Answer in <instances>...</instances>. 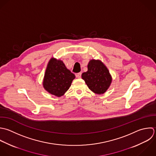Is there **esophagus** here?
<instances>
[{
    "label": "esophagus",
    "instance_id": "obj_1",
    "mask_svg": "<svg viewBox=\"0 0 156 156\" xmlns=\"http://www.w3.org/2000/svg\"><path fill=\"white\" fill-rule=\"evenodd\" d=\"M76 78H80L81 77V73H76Z\"/></svg>",
    "mask_w": 156,
    "mask_h": 156
}]
</instances>
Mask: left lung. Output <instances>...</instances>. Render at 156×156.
I'll return each mask as SVG.
<instances>
[{"label":"left lung","instance_id":"left-lung-1","mask_svg":"<svg viewBox=\"0 0 156 156\" xmlns=\"http://www.w3.org/2000/svg\"><path fill=\"white\" fill-rule=\"evenodd\" d=\"M81 77L89 89L98 95L106 92L112 80L108 69L99 59L90 60L87 65V71L83 73Z\"/></svg>","mask_w":156,"mask_h":156}]
</instances>
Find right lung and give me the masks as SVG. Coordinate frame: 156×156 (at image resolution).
Here are the masks:
<instances>
[{"mask_svg":"<svg viewBox=\"0 0 156 156\" xmlns=\"http://www.w3.org/2000/svg\"><path fill=\"white\" fill-rule=\"evenodd\" d=\"M75 78V75L67 69L62 61L51 58L48 62L42 84L47 92L60 97L68 90Z\"/></svg>","mask_w":156,"mask_h":156,"instance_id":"add662e5","label":"right lung"}]
</instances>
